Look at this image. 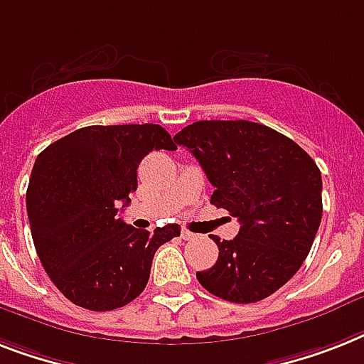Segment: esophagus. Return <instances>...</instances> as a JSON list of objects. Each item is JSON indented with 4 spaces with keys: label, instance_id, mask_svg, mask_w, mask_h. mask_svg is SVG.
Here are the masks:
<instances>
[{
    "label": "esophagus",
    "instance_id": "34e87169",
    "mask_svg": "<svg viewBox=\"0 0 364 364\" xmlns=\"http://www.w3.org/2000/svg\"><path fill=\"white\" fill-rule=\"evenodd\" d=\"M181 237L185 239V241H191V239L196 237V233L188 232V230H183V232H181Z\"/></svg>",
    "mask_w": 364,
    "mask_h": 364
}]
</instances>
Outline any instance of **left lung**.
I'll return each instance as SVG.
<instances>
[{
    "label": "left lung",
    "mask_w": 364,
    "mask_h": 364,
    "mask_svg": "<svg viewBox=\"0 0 364 364\" xmlns=\"http://www.w3.org/2000/svg\"><path fill=\"white\" fill-rule=\"evenodd\" d=\"M215 187L211 203L237 217L239 233L213 235L218 259L198 282L232 303H256L288 282L321 223V173L309 153L252 121H196L173 136Z\"/></svg>",
    "instance_id": "left-lung-1"
}]
</instances>
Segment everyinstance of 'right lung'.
Returning a JSON list of instances; mask_svg holds the SVG:
<instances>
[{"instance_id": "obj_1", "label": "right lung", "mask_w": 364, "mask_h": 364, "mask_svg": "<svg viewBox=\"0 0 364 364\" xmlns=\"http://www.w3.org/2000/svg\"><path fill=\"white\" fill-rule=\"evenodd\" d=\"M155 149H177L161 125H91L50 144L31 170L26 208L38 259L55 288L97 312L144 291L156 249L181 233H149L117 217L138 187V166Z\"/></svg>"}]
</instances>
